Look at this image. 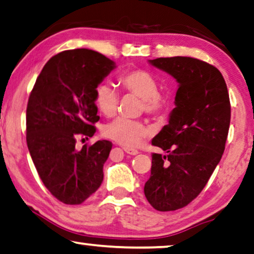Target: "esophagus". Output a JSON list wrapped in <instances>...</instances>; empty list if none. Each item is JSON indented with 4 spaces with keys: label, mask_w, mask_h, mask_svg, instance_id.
Instances as JSON below:
<instances>
[{
    "label": "esophagus",
    "mask_w": 254,
    "mask_h": 254,
    "mask_svg": "<svg viewBox=\"0 0 254 254\" xmlns=\"http://www.w3.org/2000/svg\"><path fill=\"white\" fill-rule=\"evenodd\" d=\"M123 150L127 152V154H130V155H136V154H138V151L136 150V148H131V147H124Z\"/></svg>",
    "instance_id": "obj_1"
}]
</instances>
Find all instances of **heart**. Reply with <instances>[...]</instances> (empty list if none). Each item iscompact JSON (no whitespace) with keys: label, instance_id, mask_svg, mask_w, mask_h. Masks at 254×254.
<instances>
[{"label":"heart","instance_id":"obj_1","mask_svg":"<svg viewBox=\"0 0 254 254\" xmlns=\"http://www.w3.org/2000/svg\"><path fill=\"white\" fill-rule=\"evenodd\" d=\"M124 90L141 99V110L154 117H165L172 108V97L159 92L158 80L144 69H127L118 75ZM94 102L101 114L111 117L118 107V95L109 83L101 82L94 89ZM151 130L144 122L118 117L103 129V136L124 146H134L150 136Z\"/></svg>","mask_w":254,"mask_h":254}]
</instances>
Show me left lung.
Instances as JSON below:
<instances>
[{
  "mask_svg": "<svg viewBox=\"0 0 254 254\" xmlns=\"http://www.w3.org/2000/svg\"><path fill=\"white\" fill-rule=\"evenodd\" d=\"M179 82L168 124L152 139L167 155L152 154L144 192L159 211L190 203L205 187L221 160L229 133L231 106L222 73L190 57L150 60Z\"/></svg>",
  "mask_w": 254,
  "mask_h": 254,
  "instance_id": "1",
  "label": "left lung"
}]
</instances>
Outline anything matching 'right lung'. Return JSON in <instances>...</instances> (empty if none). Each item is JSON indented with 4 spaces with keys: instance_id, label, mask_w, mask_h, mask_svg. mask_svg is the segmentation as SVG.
<instances>
[{
    "instance_id": "1",
    "label": "right lung",
    "mask_w": 254,
    "mask_h": 254,
    "mask_svg": "<svg viewBox=\"0 0 254 254\" xmlns=\"http://www.w3.org/2000/svg\"><path fill=\"white\" fill-rule=\"evenodd\" d=\"M115 68L96 51L53 56L37 77L26 107V144L40 180L65 204H81L103 181L113 144L99 140L76 150L77 137H93L100 120L94 89Z\"/></svg>"
}]
</instances>
